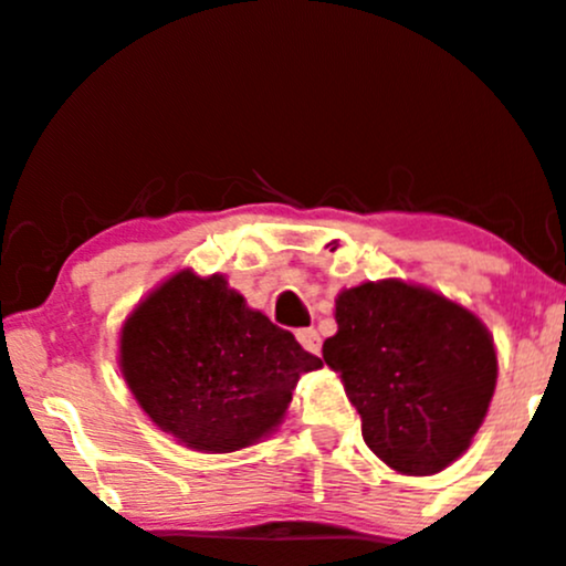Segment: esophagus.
Listing matches in <instances>:
<instances>
[{"label": "esophagus", "instance_id": "obj_1", "mask_svg": "<svg viewBox=\"0 0 566 566\" xmlns=\"http://www.w3.org/2000/svg\"><path fill=\"white\" fill-rule=\"evenodd\" d=\"M297 343H301L308 353H313V356H318V353H322V337H318L316 329L297 332Z\"/></svg>", "mask_w": 566, "mask_h": 566}]
</instances>
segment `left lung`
Instances as JSON below:
<instances>
[{"label":"left lung","instance_id":"left-lung-1","mask_svg":"<svg viewBox=\"0 0 566 566\" xmlns=\"http://www.w3.org/2000/svg\"><path fill=\"white\" fill-rule=\"evenodd\" d=\"M324 360L387 467L427 478L451 467L485 421L499 379L488 326L464 305L403 279L343 290Z\"/></svg>","mask_w":566,"mask_h":566}]
</instances>
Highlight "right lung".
Segmentation results:
<instances>
[{
	"label": "right lung",
	"instance_id": "obj_1",
	"mask_svg": "<svg viewBox=\"0 0 566 566\" xmlns=\"http://www.w3.org/2000/svg\"><path fill=\"white\" fill-rule=\"evenodd\" d=\"M118 366L155 427L184 448L231 453L287 417L301 374L322 369L227 276L176 271L128 313Z\"/></svg>",
	"mask_w": 566,
	"mask_h": 566
}]
</instances>
